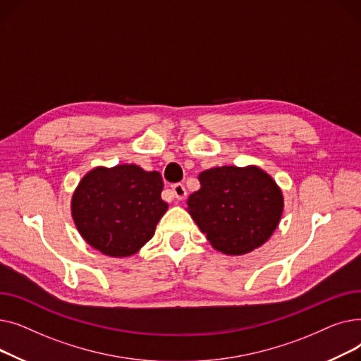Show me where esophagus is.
I'll return each instance as SVG.
<instances>
[{"label":"esophagus","instance_id":"esophagus-1","mask_svg":"<svg viewBox=\"0 0 361 361\" xmlns=\"http://www.w3.org/2000/svg\"><path fill=\"white\" fill-rule=\"evenodd\" d=\"M173 193H174V196H176L178 200L185 199V196H187V190H185L184 184H181V183H176V184H173Z\"/></svg>","mask_w":361,"mask_h":361}]
</instances>
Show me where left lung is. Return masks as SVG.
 Here are the masks:
<instances>
[{
	"label": "left lung",
	"mask_w": 361,
	"mask_h": 361,
	"mask_svg": "<svg viewBox=\"0 0 361 361\" xmlns=\"http://www.w3.org/2000/svg\"><path fill=\"white\" fill-rule=\"evenodd\" d=\"M199 181L200 188L187 200L188 212L216 250L249 253L276 230L282 193L260 168H211L203 171Z\"/></svg>",
	"instance_id": "obj_1"
}]
</instances>
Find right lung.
Masks as SVG:
<instances>
[{
  "mask_svg": "<svg viewBox=\"0 0 361 361\" xmlns=\"http://www.w3.org/2000/svg\"><path fill=\"white\" fill-rule=\"evenodd\" d=\"M158 171L137 165L94 168L73 195V219L82 237L104 255H135L166 212Z\"/></svg>",
  "mask_w": 361,
  "mask_h": 361,
  "instance_id": "obj_1",
  "label": "right lung"
}]
</instances>
